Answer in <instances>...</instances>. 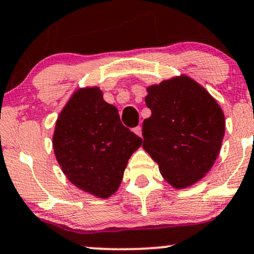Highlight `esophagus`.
<instances>
[{"instance_id": "1", "label": "esophagus", "mask_w": 254, "mask_h": 254, "mask_svg": "<svg viewBox=\"0 0 254 254\" xmlns=\"http://www.w3.org/2000/svg\"><path fill=\"white\" fill-rule=\"evenodd\" d=\"M133 132L136 134V135H139V136H142V132H141V127L140 126H138V127H135V128H133Z\"/></svg>"}]
</instances>
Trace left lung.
Wrapping results in <instances>:
<instances>
[{
  "label": "left lung",
  "instance_id": "8db88e82",
  "mask_svg": "<svg viewBox=\"0 0 254 254\" xmlns=\"http://www.w3.org/2000/svg\"><path fill=\"white\" fill-rule=\"evenodd\" d=\"M152 114L142 124V147L164 180L184 189L204 177L215 163L225 135V115L201 84L181 74L147 88Z\"/></svg>",
  "mask_w": 254,
  "mask_h": 254
}]
</instances>
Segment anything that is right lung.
Returning <instances> with one entry per match:
<instances>
[{
    "label": "right lung",
    "mask_w": 254,
    "mask_h": 254,
    "mask_svg": "<svg viewBox=\"0 0 254 254\" xmlns=\"http://www.w3.org/2000/svg\"><path fill=\"white\" fill-rule=\"evenodd\" d=\"M141 142L121 124L118 109L103 100L97 86L73 92L57 119L52 139L67 180L98 198L116 192L128 159Z\"/></svg>",
    "instance_id": "obj_1"
}]
</instances>
